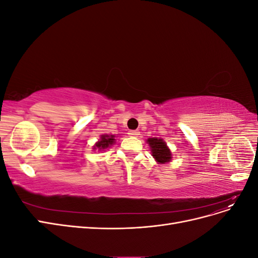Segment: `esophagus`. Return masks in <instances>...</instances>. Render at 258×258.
<instances>
[{"label":"esophagus","instance_id":"34e87169","mask_svg":"<svg viewBox=\"0 0 258 258\" xmlns=\"http://www.w3.org/2000/svg\"><path fill=\"white\" fill-rule=\"evenodd\" d=\"M128 135L131 136V137H138V136L140 135V132H139L138 130H130V131L128 132Z\"/></svg>","mask_w":258,"mask_h":258}]
</instances>
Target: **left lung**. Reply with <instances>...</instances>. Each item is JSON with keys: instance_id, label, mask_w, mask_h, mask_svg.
I'll return each mask as SVG.
<instances>
[{"instance_id": "left-lung-1", "label": "left lung", "mask_w": 258, "mask_h": 258, "mask_svg": "<svg viewBox=\"0 0 258 258\" xmlns=\"http://www.w3.org/2000/svg\"><path fill=\"white\" fill-rule=\"evenodd\" d=\"M147 143L150 144L152 148L153 157L157 160V162L166 163L171 160V152L168 148L167 144L163 142L162 139L150 138L147 140Z\"/></svg>"}]
</instances>
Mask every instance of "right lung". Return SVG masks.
Segmentation results:
<instances>
[{"instance_id":"right-lung-1","label":"right lung","mask_w":258,"mask_h":258,"mask_svg":"<svg viewBox=\"0 0 258 258\" xmlns=\"http://www.w3.org/2000/svg\"><path fill=\"white\" fill-rule=\"evenodd\" d=\"M114 142H115L114 136L104 135V136L101 137V140L96 144L95 150H96V148H99V150H105V148H107L108 146H111L112 144H114Z\"/></svg>"}]
</instances>
